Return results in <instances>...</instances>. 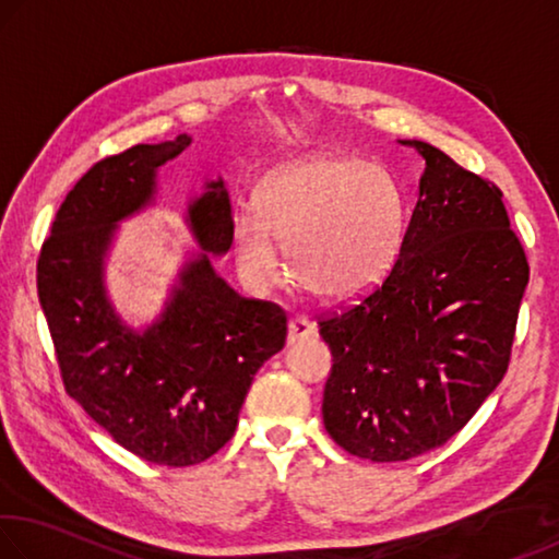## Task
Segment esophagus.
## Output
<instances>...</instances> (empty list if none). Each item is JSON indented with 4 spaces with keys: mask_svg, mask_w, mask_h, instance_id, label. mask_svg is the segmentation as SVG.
Returning <instances> with one entry per match:
<instances>
[{
    "mask_svg": "<svg viewBox=\"0 0 559 559\" xmlns=\"http://www.w3.org/2000/svg\"><path fill=\"white\" fill-rule=\"evenodd\" d=\"M313 335H316V325L310 323L308 318H293L288 323V345L302 343V340H308Z\"/></svg>",
    "mask_w": 559,
    "mask_h": 559,
    "instance_id": "esophagus-1",
    "label": "esophagus"
}]
</instances>
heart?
<instances>
[{"label":"heart","instance_id":"obj_1","mask_svg":"<svg viewBox=\"0 0 559 559\" xmlns=\"http://www.w3.org/2000/svg\"><path fill=\"white\" fill-rule=\"evenodd\" d=\"M404 197L384 167L353 157H310L263 179L259 214L231 216L236 269L263 290L283 278L278 246L290 251L302 288L355 300L380 283L400 253Z\"/></svg>","mask_w":559,"mask_h":559}]
</instances>
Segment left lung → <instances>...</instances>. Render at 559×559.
I'll return each instance as SVG.
<instances>
[{
  "mask_svg": "<svg viewBox=\"0 0 559 559\" xmlns=\"http://www.w3.org/2000/svg\"><path fill=\"white\" fill-rule=\"evenodd\" d=\"M419 200L392 271L320 320L333 353L323 421L353 456L390 463L439 449L503 380L530 278L503 192L421 140Z\"/></svg>",
  "mask_w": 559,
  "mask_h": 559,
  "instance_id": "left-lung-1",
  "label": "left lung"
}]
</instances>
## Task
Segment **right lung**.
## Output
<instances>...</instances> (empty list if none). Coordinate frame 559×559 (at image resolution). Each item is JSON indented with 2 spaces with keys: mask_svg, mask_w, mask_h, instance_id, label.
<instances>
[{
  "mask_svg": "<svg viewBox=\"0 0 559 559\" xmlns=\"http://www.w3.org/2000/svg\"><path fill=\"white\" fill-rule=\"evenodd\" d=\"M177 135L100 159L66 194L36 263V286L63 386L112 441L159 466H194L234 437L253 374L286 345V313L241 298L212 257L231 249L224 179L204 182L185 222L197 249L163 313L128 325L106 288V259L122 219L147 210L157 169L189 147Z\"/></svg>",
  "mask_w": 559,
  "mask_h": 559,
  "instance_id": "add662e5",
  "label": "right lung"
}]
</instances>
